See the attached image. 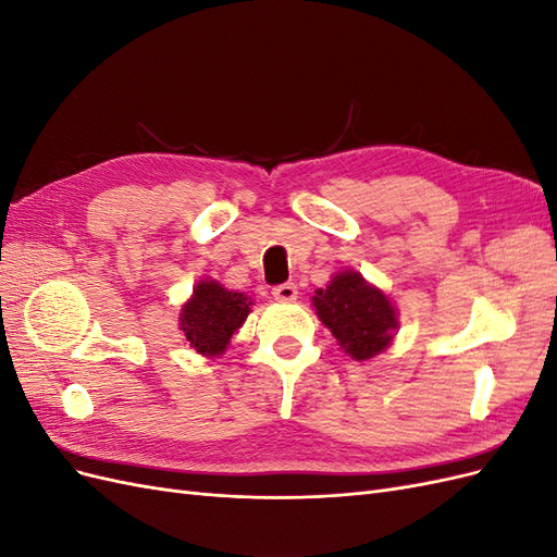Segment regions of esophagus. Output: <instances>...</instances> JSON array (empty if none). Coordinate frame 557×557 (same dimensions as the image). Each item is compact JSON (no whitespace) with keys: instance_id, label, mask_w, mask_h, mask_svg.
<instances>
[{"instance_id":"esophagus-1","label":"esophagus","mask_w":557,"mask_h":557,"mask_svg":"<svg viewBox=\"0 0 557 557\" xmlns=\"http://www.w3.org/2000/svg\"><path fill=\"white\" fill-rule=\"evenodd\" d=\"M297 285L295 283H283L274 288V299L276 301H295L297 299Z\"/></svg>"}]
</instances>
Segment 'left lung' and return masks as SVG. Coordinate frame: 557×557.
<instances>
[{"label": "left lung", "instance_id": "1", "mask_svg": "<svg viewBox=\"0 0 557 557\" xmlns=\"http://www.w3.org/2000/svg\"><path fill=\"white\" fill-rule=\"evenodd\" d=\"M315 315L348 358L364 362L393 344L399 313L381 288L356 269H342L311 297Z\"/></svg>", "mask_w": 557, "mask_h": 557}]
</instances>
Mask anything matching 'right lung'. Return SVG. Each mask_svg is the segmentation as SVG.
Listing matches in <instances>:
<instances>
[{
	"mask_svg": "<svg viewBox=\"0 0 557 557\" xmlns=\"http://www.w3.org/2000/svg\"><path fill=\"white\" fill-rule=\"evenodd\" d=\"M252 299L246 293L227 290L215 278H201L181 307L178 325L190 348L205 358H221L250 313Z\"/></svg>",
	"mask_w": 557,
	"mask_h": 557,
	"instance_id": "add662e5",
	"label": "right lung"
}]
</instances>
